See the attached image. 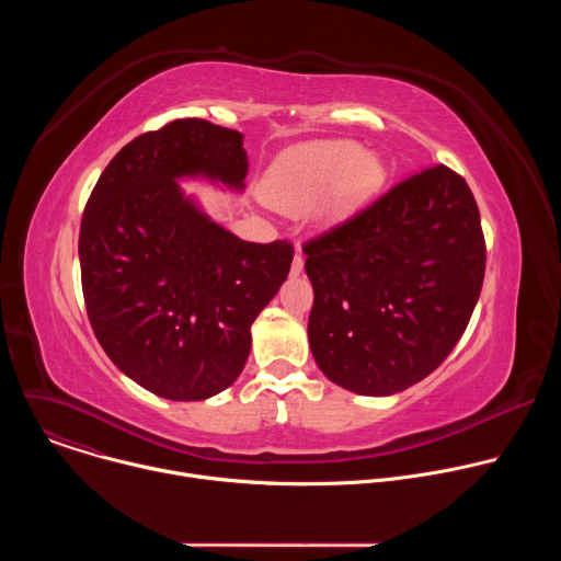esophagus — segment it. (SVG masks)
<instances>
[{
  "mask_svg": "<svg viewBox=\"0 0 561 561\" xmlns=\"http://www.w3.org/2000/svg\"><path fill=\"white\" fill-rule=\"evenodd\" d=\"M304 271V255H301V251L297 249V253H295V257H293V266H290V273L293 275H299Z\"/></svg>",
  "mask_w": 561,
  "mask_h": 561,
  "instance_id": "34e87169",
  "label": "esophagus"
}]
</instances>
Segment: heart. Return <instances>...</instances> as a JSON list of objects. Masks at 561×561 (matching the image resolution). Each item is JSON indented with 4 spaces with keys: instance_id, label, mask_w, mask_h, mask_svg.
<instances>
[{
    "instance_id": "b5f03b06",
    "label": "heart",
    "mask_w": 561,
    "mask_h": 561,
    "mask_svg": "<svg viewBox=\"0 0 561 561\" xmlns=\"http://www.w3.org/2000/svg\"><path fill=\"white\" fill-rule=\"evenodd\" d=\"M383 180L379 159L348 139L312 141L286 150L264 182V197L279 208L299 210L331 193V208L344 210L373 193Z\"/></svg>"
}]
</instances>
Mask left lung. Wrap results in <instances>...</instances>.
Listing matches in <instances>:
<instances>
[{
  "label": "left lung",
  "instance_id": "obj_1",
  "mask_svg": "<svg viewBox=\"0 0 561 561\" xmlns=\"http://www.w3.org/2000/svg\"><path fill=\"white\" fill-rule=\"evenodd\" d=\"M304 255L312 357L337 386L373 397L407 390L450 355L486 271L477 202L444 164L312 237Z\"/></svg>",
  "mask_w": 561,
  "mask_h": 561
}]
</instances>
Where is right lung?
Segmentation results:
<instances>
[{
    "label": "right lung",
    "instance_id": "add662e5",
    "mask_svg": "<svg viewBox=\"0 0 561 561\" xmlns=\"http://www.w3.org/2000/svg\"><path fill=\"white\" fill-rule=\"evenodd\" d=\"M244 135L175 119L126 144L100 175L79 228L87 312L111 362L141 388L197 402L228 388L251 327L288 277L293 244L244 242L178 184L244 188Z\"/></svg>",
    "mask_w": 561,
    "mask_h": 561
}]
</instances>
